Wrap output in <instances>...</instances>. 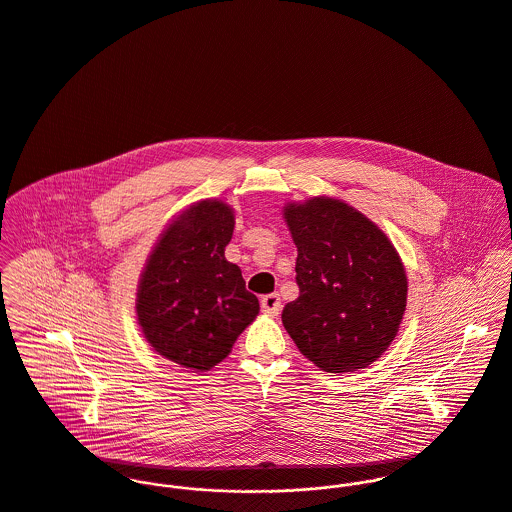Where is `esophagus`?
Returning a JSON list of instances; mask_svg holds the SVG:
<instances>
[{
    "label": "esophagus",
    "instance_id": "esophagus-1",
    "mask_svg": "<svg viewBox=\"0 0 512 512\" xmlns=\"http://www.w3.org/2000/svg\"><path fill=\"white\" fill-rule=\"evenodd\" d=\"M261 308H263V312H267L269 316H277L279 310H281V298H279V294H277V292L265 294V296L261 298Z\"/></svg>",
    "mask_w": 512,
    "mask_h": 512
}]
</instances>
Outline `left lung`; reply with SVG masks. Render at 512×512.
Wrapping results in <instances>:
<instances>
[{"label": "left lung", "mask_w": 512, "mask_h": 512, "mask_svg": "<svg viewBox=\"0 0 512 512\" xmlns=\"http://www.w3.org/2000/svg\"><path fill=\"white\" fill-rule=\"evenodd\" d=\"M284 220L298 249V298L284 330L302 355L328 373L371 365L397 336L406 275L387 235L334 198L288 204Z\"/></svg>", "instance_id": "1"}]
</instances>
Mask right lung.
<instances>
[{
    "instance_id": "add662e5",
    "label": "right lung",
    "mask_w": 512,
    "mask_h": 512,
    "mask_svg": "<svg viewBox=\"0 0 512 512\" xmlns=\"http://www.w3.org/2000/svg\"><path fill=\"white\" fill-rule=\"evenodd\" d=\"M233 224L224 202L192 206L163 233L141 275L143 334L155 351L186 369L208 371L228 357L259 314L257 296L224 255Z\"/></svg>"
}]
</instances>
